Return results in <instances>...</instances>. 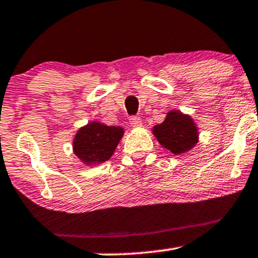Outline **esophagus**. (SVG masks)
Returning a JSON list of instances; mask_svg holds the SVG:
<instances>
[{
	"label": "esophagus",
	"mask_w": 258,
	"mask_h": 258,
	"mask_svg": "<svg viewBox=\"0 0 258 258\" xmlns=\"http://www.w3.org/2000/svg\"><path fill=\"white\" fill-rule=\"evenodd\" d=\"M130 121V125L133 126V128H140L141 126V118L140 117H130L129 119Z\"/></svg>",
	"instance_id": "esophagus-1"
}]
</instances>
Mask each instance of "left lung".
<instances>
[{
  "instance_id": "8db88e82",
  "label": "left lung",
  "mask_w": 258,
  "mask_h": 258,
  "mask_svg": "<svg viewBox=\"0 0 258 258\" xmlns=\"http://www.w3.org/2000/svg\"><path fill=\"white\" fill-rule=\"evenodd\" d=\"M162 148L174 155L185 154L198 143V128L189 115L179 110H170L161 124L152 128Z\"/></svg>"
}]
</instances>
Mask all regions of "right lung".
<instances>
[{
	"label": "right lung",
	"instance_id": "1",
	"mask_svg": "<svg viewBox=\"0 0 258 258\" xmlns=\"http://www.w3.org/2000/svg\"><path fill=\"white\" fill-rule=\"evenodd\" d=\"M123 134L121 126L90 121L77 130L73 143L74 152L85 165H99L110 159Z\"/></svg>",
	"mask_w": 258,
	"mask_h": 258
}]
</instances>
